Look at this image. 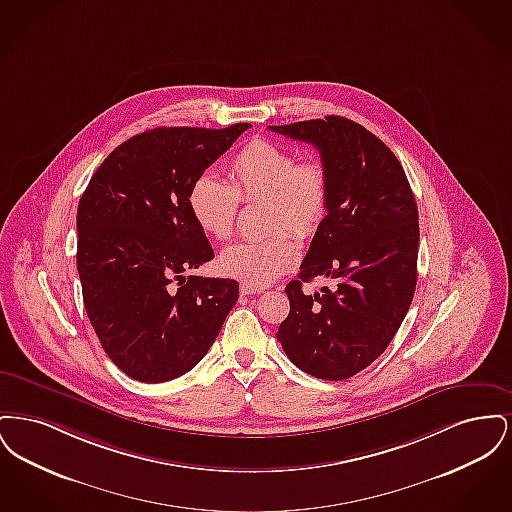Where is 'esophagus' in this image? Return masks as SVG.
<instances>
[{
    "label": "esophagus",
    "instance_id": "esophagus-1",
    "mask_svg": "<svg viewBox=\"0 0 512 512\" xmlns=\"http://www.w3.org/2000/svg\"><path fill=\"white\" fill-rule=\"evenodd\" d=\"M240 290H242L244 295H253V293L263 292V288H257V286H251V284H242V286H240Z\"/></svg>",
    "mask_w": 512,
    "mask_h": 512
}]
</instances>
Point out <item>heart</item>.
Wrapping results in <instances>:
<instances>
[{
	"mask_svg": "<svg viewBox=\"0 0 512 512\" xmlns=\"http://www.w3.org/2000/svg\"><path fill=\"white\" fill-rule=\"evenodd\" d=\"M240 203H263L261 240L228 245L219 255L222 274L263 288L297 263L295 238H311L328 215L330 176L315 159L297 161L290 149L251 140L230 163V184L211 172L195 178L188 207L195 224L215 240L234 232Z\"/></svg>",
	"mask_w": 512,
	"mask_h": 512,
	"instance_id": "heart-1",
	"label": "heart"
}]
</instances>
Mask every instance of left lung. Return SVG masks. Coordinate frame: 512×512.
<instances>
[{
  "instance_id": "8db88e82",
  "label": "left lung",
  "mask_w": 512,
  "mask_h": 512,
  "mask_svg": "<svg viewBox=\"0 0 512 512\" xmlns=\"http://www.w3.org/2000/svg\"><path fill=\"white\" fill-rule=\"evenodd\" d=\"M313 144L330 176V207L286 286L290 315L276 338L293 365L345 380L374 363L407 315L416 288L418 211L397 157L365 126L343 117L268 126ZM332 287L302 292L313 277Z\"/></svg>"
}]
</instances>
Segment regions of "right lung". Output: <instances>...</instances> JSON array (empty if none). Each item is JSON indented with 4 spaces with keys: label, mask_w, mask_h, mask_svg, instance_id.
Returning <instances> with one entry per match:
<instances>
[{
    "label": "right lung",
    "mask_w": 512,
    "mask_h": 512,
    "mask_svg": "<svg viewBox=\"0 0 512 512\" xmlns=\"http://www.w3.org/2000/svg\"><path fill=\"white\" fill-rule=\"evenodd\" d=\"M249 126L142 132L109 153L80 197L84 307L109 359L138 382L192 370L238 301L236 280L184 276L215 257L188 192Z\"/></svg>",
    "instance_id": "right-lung-1"
}]
</instances>
